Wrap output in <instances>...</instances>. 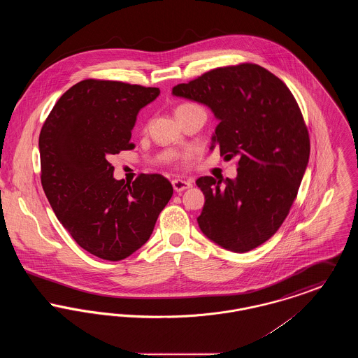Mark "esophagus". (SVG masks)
Returning <instances> with one entry per match:
<instances>
[{
    "instance_id": "esophagus-1",
    "label": "esophagus",
    "mask_w": 358,
    "mask_h": 358,
    "mask_svg": "<svg viewBox=\"0 0 358 358\" xmlns=\"http://www.w3.org/2000/svg\"><path fill=\"white\" fill-rule=\"evenodd\" d=\"M171 185H173V189L177 193L178 192H184V190H187L189 187H192V184L189 181H185V180H173Z\"/></svg>"
}]
</instances>
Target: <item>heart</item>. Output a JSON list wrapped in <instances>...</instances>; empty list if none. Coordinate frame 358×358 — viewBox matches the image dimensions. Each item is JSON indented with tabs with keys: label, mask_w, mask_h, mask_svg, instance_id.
Returning <instances> with one entry per match:
<instances>
[{
	"label": "heart",
	"mask_w": 358,
	"mask_h": 358,
	"mask_svg": "<svg viewBox=\"0 0 358 358\" xmlns=\"http://www.w3.org/2000/svg\"><path fill=\"white\" fill-rule=\"evenodd\" d=\"M190 106H194V104H181L180 107H177L176 111H178V110H181V108H185V107H190Z\"/></svg>",
	"instance_id": "1"
}]
</instances>
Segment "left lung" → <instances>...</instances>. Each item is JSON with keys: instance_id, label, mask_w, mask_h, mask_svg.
<instances>
[{"instance_id": "left-lung-1", "label": "left lung", "mask_w": 358, "mask_h": 358, "mask_svg": "<svg viewBox=\"0 0 358 358\" xmlns=\"http://www.w3.org/2000/svg\"><path fill=\"white\" fill-rule=\"evenodd\" d=\"M171 94L210 108L219 120L210 150L238 157L235 180L196 181L205 196L201 232L228 251L254 250L285 222L306 171L310 139L298 103L279 78L250 63L212 69Z\"/></svg>"}]
</instances>
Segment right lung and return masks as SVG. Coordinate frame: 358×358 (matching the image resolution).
<instances>
[{
  "instance_id": "obj_1",
  "label": "right lung",
  "mask_w": 358,
  "mask_h": 358,
  "mask_svg": "<svg viewBox=\"0 0 358 358\" xmlns=\"http://www.w3.org/2000/svg\"><path fill=\"white\" fill-rule=\"evenodd\" d=\"M158 95L154 87L82 80L53 106L40 133L41 185L56 217L83 250L104 260L141 248L173 194L159 174L115 180L108 162L134 148L136 115Z\"/></svg>"
}]
</instances>
